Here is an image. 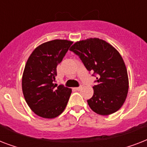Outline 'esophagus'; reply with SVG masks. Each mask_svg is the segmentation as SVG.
<instances>
[{
    "label": "esophagus",
    "mask_w": 147,
    "mask_h": 147,
    "mask_svg": "<svg viewBox=\"0 0 147 147\" xmlns=\"http://www.w3.org/2000/svg\"><path fill=\"white\" fill-rule=\"evenodd\" d=\"M76 90H78V91H80V90L82 89V85H80L79 87L76 88Z\"/></svg>",
    "instance_id": "obj_1"
}]
</instances>
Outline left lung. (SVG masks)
I'll use <instances>...</instances> for the list:
<instances>
[{
	"label": "left lung",
	"instance_id": "8db88e82",
	"mask_svg": "<svg viewBox=\"0 0 147 147\" xmlns=\"http://www.w3.org/2000/svg\"><path fill=\"white\" fill-rule=\"evenodd\" d=\"M69 50L96 77L94 94L88 100L91 109L100 115L118 111L126 100L129 82L125 64L117 50L98 38L76 42Z\"/></svg>",
	"mask_w": 147,
	"mask_h": 147
}]
</instances>
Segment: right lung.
<instances>
[{
  "label": "right lung",
  "instance_id": "obj_1",
  "mask_svg": "<svg viewBox=\"0 0 147 147\" xmlns=\"http://www.w3.org/2000/svg\"><path fill=\"white\" fill-rule=\"evenodd\" d=\"M72 42L54 40L44 42L33 51L26 62L22 78L25 100L36 115L54 118L62 113L71 89L53 82L57 76L56 67L62 62Z\"/></svg>",
  "mask_w": 147,
  "mask_h": 147
}]
</instances>
